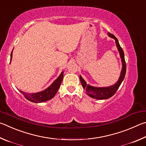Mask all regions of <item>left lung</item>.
Returning <instances> with one entry per match:
<instances>
[{
  "mask_svg": "<svg viewBox=\"0 0 146 146\" xmlns=\"http://www.w3.org/2000/svg\"><path fill=\"white\" fill-rule=\"evenodd\" d=\"M108 36L110 37L113 38V39L115 40L116 45L117 47V48L119 51L120 56H121L122 63V68L121 72V76L117 82L114 85L108 86V87H102V88H98V87H94V86H92L88 85H86V83L83 80L82 77L80 76V81L81 83V85L83 88L85 89L86 92V94L88 95L91 97L92 98H94L96 99H109L110 98L113 96L117 90H118L120 85L122 83V81L124 80L125 74H126V61H125L124 59V51L122 50L121 45H119V41L117 40V38L115 36L111 34V33H108Z\"/></svg>",
  "mask_w": 146,
  "mask_h": 146,
  "instance_id": "8db88e82",
  "label": "left lung"
}]
</instances>
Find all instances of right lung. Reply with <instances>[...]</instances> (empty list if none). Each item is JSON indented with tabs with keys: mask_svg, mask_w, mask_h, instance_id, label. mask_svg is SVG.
<instances>
[{
	"mask_svg": "<svg viewBox=\"0 0 146 146\" xmlns=\"http://www.w3.org/2000/svg\"><path fill=\"white\" fill-rule=\"evenodd\" d=\"M11 59L12 52L11 54V58H10V60H11ZM63 72H61L60 76L54 81L52 85L44 91L35 94H26L24 92L20 90V92L24 95V96L27 99V100L33 102V103H43V102H45L50 100V99H52L53 97L56 95L58 89L60 87L61 81H62L63 78Z\"/></svg>",
	"mask_w": 146,
	"mask_h": 146,
	"instance_id": "1",
	"label": "right lung"
}]
</instances>
